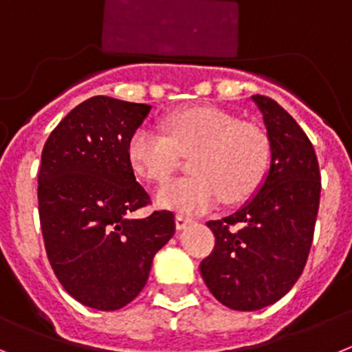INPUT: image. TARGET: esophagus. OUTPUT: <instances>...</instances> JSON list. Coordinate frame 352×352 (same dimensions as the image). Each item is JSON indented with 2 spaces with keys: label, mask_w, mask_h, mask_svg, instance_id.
<instances>
[{
  "label": "esophagus",
  "mask_w": 352,
  "mask_h": 352,
  "mask_svg": "<svg viewBox=\"0 0 352 352\" xmlns=\"http://www.w3.org/2000/svg\"><path fill=\"white\" fill-rule=\"evenodd\" d=\"M192 223V219L191 217H188V215H182V214H179L175 217V226H177V230H184V228L186 226H189V224Z\"/></svg>",
  "instance_id": "obj_1"
}]
</instances>
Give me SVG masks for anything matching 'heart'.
Listing matches in <instances>:
<instances>
[{
	"label": "heart",
	"mask_w": 352,
	"mask_h": 352,
	"mask_svg": "<svg viewBox=\"0 0 352 352\" xmlns=\"http://www.w3.org/2000/svg\"><path fill=\"white\" fill-rule=\"evenodd\" d=\"M163 133L142 126L128 140V163L140 179L163 182L175 170L179 154H190L192 175L157 189L160 207L204 214L221 198H247L267 172L270 144L261 128L236 121L214 107H189L164 117Z\"/></svg>",
	"instance_id": "1"
}]
</instances>
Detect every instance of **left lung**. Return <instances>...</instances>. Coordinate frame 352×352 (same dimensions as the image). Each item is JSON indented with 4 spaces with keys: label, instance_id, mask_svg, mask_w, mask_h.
Returning a JSON list of instances; mask_svg holds the SVG:
<instances>
[{
    "label": "left lung",
    "instance_id": "obj_1",
    "mask_svg": "<svg viewBox=\"0 0 352 352\" xmlns=\"http://www.w3.org/2000/svg\"><path fill=\"white\" fill-rule=\"evenodd\" d=\"M270 142V168L235 214L208 221L214 251L199 263L223 305L259 310L280 300L309 258L321 195L314 147L298 122L272 98L254 94Z\"/></svg>",
    "mask_w": 352,
    "mask_h": 352
}]
</instances>
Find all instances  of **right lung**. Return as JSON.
<instances>
[{
	"label": "right lung",
	"instance_id": "obj_1",
	"mask_svg": "<svg viewBox=\"0 0 352 352\" xmlns=\"http://www.w3.org/2000/svg\"><path fill=\"white\" fill-rule=\"evenodd\" d=\"M151 105L94 96L59 122L42 151L38 214L47 258L82 305L117 310L144 289L153 259L175 233L170 210L151 204L128 163V140Z\"/></svg>",
	"mask_w": 352,
	"mask_h": 352
}]
</instances>
